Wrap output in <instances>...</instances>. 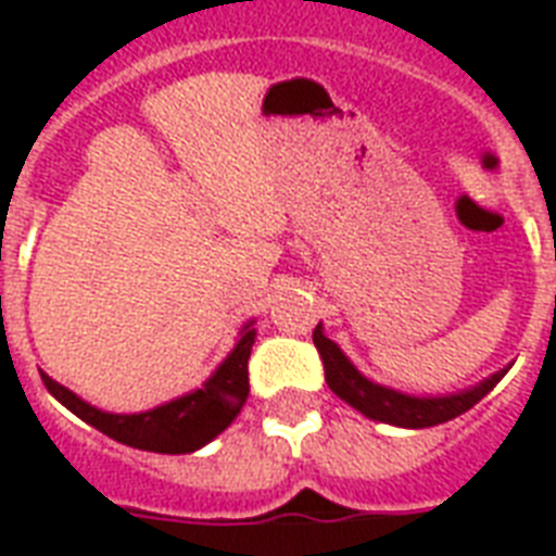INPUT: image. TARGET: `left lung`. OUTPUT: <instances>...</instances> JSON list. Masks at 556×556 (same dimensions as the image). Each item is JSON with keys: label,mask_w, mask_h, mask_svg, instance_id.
Returning a JSON list of instances; mask_svg holds the SVG:
<instances>
[{"label": "left lung", "mask_w": 556, "mask_h": 556, "mask_svg": "<svg viewBox=\"0 0 556 556\" xmlns=\"http://www.w3.org/2000/svg\"><path fill=\"white\" fill-rule=\"evenodd\" d=\"M314 346L320 352L323 369H326V383H329L334 395L343 397L349 406L361 409L366 418H375V421L383 424H395V427H409V430L435 427V424H444L450 421V418H456V415L467 413V409L479 404V401L505 378V371H496L493 378L482 380L479 387L467 389V392H458V395L413 397L366 380L355 366L349 364L346 355L323 334L320 326L314 329Z\"/></svg>", "instance_id": "8db88e82"}]
</instances>
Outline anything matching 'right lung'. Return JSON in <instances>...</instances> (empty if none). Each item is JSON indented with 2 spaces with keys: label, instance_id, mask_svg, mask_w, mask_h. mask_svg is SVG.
Instances as JSON below:
<instances>
[{
  "label": "right lung",
  "instance_id": "obj_1",
  "mask_svg": "<svg viewBox=\"0 0 556 556\" xmlns=\"http://www.w3.org/2000/svg\"><path fill=\"white\" fill-rule=\"evenodd\" d=\"M256 331L244 326L242 340L227 355V361L216 369V375L201 389L190 395L169 401L164 406H155L150 413L138 415H112L100 413L94 406L60 387L56 380L42 375V383L51 395L63 406H68L77 418H83L91 427H98L103 435L121 441L126 447L150 450V453H192L204 447L222 430L230 427L239 409L248 401L251 383H248V361H251V346Z\"/></svg>",
  "mask_w": 556,
  "mask_h": 556
}]
</instances>
